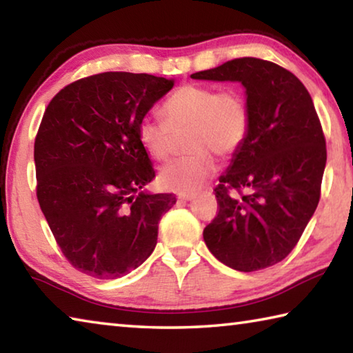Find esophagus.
<instances>
[{"label":"esophagus","instance_id":"34e87169","mask_svg":"<svg viewBox=\"0 0 353 353\" xmlns=\"http://www.w3.org/2000/svg\"><path fill=\"white\" fill-rule=\"evenodd\" d=\"M177 198L181 201H193L196 198L194 193H179Z\"/></svg>","mask_w":353,"mask_h":353}]
</instances>
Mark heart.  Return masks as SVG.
I'll return each mask as SVG.
<instances>
[{
    "label": "heart",
    "instance_id": "b5f03b06",
    "mask_svg": "<svg viewBox=\"0 0 353 353\" xmlns=\"http://www.w3.org/2000/svg\"><path fill=\"white\" fill-rule=\"evenodd\" d=\"M165 119L146 115L137 126V137L152 159L168 160L176 149V135L188 130L190 154L165 165L160 171L163 187L179 193H194L216 171V159H230L240 151L250 130L246 99L235 90L187 83L171 94L162 107Z\"/></svg>",
    "mask_w": 353,
    "mask_h": 353
}]
</instances>
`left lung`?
<instances>
[{"label": "left lung", "instance_id": "8db88e82", "mask_svg": "<svg viewBox=\"0 0 353 353\" xmlns=\"http://www.w3.org/2000/svg\"><path fill=\"white\" fill-rule=\"evenodd\" d=\"M191 77L246 90L250 130L214 188L219 212L204 241L232 270H265L294 249L319 202L327 149L313 99L291 71L255 57Z\"/></svg>", "mask_w": 353, "mask_h": 353}]
</instances>
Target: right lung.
Wrapping results in <instances>:
<instances>
[{
  "mask_svg": "<svg viewBox=\"0 0 353 353\" xmlns=\"http://www.w3.org/2000/svg\"><path fill=\"white\" fill-rule=\"evenodd\" d=\"M174 79L124 71L83 77L48 104L34 145L37 199L62 254L94 279H118L157 244L171 193L155 177L137 126Z\"/></svg>",
  "mask_w": 353,
  "mask_h": 353,
  "instance_id": "add662e5",
  "label": "right lung"
}]
</instances>
